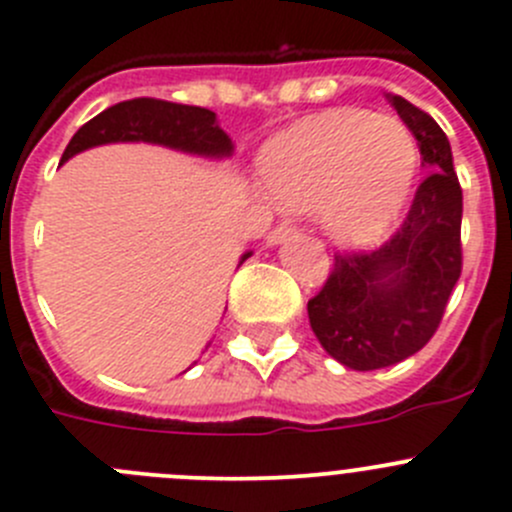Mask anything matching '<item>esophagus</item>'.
I'll list each match as a JSON object with an SVG mask.
<instances>
[{"label":"esophagus","mask_w":512,"mask_h":512,"mask_svg":"<svg viewBox=\"0 0 512 512\" xmlns=\"http://www.w3.org/2000/svg\"><path fill=\"white\" fill-rule=\"evenodd\" d=\"M293 234H295L293 224H278V227L267 234V245H283V242L290 240Z\"/></svg>","instance_id":"esophagus-1"}]
</instances>
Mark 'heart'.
<instances>
[{
    "label": "heart",
    "mask_w": 512,
    "mask_h": 512,
    "mask_svg": "<svg viewBox=\"0 0 512 512\" xmlns=\"http://www.w3.org/2000/svg\"><path fill=\"white\" fill-rule=\"evenodd\" d=\"M419 148L399 118L331 111L265 143L260 179L272 204L321 212L333 240L369 247L394 229L414 194Z\"/></svg>",
    "instance_id": "heart-1"
}]
</instances>
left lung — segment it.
<instances>
[{
    "instance_id": "obj_1",
    "label": "left lung",
    "mask_w": 512,
    "mask_h": 512,
    "mask_svg": "<svg viewBox=\"0 0 512 512\" xmlns=\"http://www.w3.org/2000/svg\"><path fill=\"white\" fill-rule=\"evenodd\" d=\"M386 98L429 174L394 237L374 252L336 255L323 290L308 300L315 338L353 371L386 369L427 346L462 272V189L450 141L417 105Z\"/></svg>"
}]
</instances>
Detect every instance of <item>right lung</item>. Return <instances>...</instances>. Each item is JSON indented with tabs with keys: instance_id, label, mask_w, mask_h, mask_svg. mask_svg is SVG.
Here are the masks:
<instances>
[{
	"instance_id": "1",
	"label": "right lung",
	"mask_w": 512,
	"mask_h": 512,
	"mask_svg": "<svg viewBox=\"0 0 512 512\" xmlns=\"http://www.w3.org/2000/svg\"><path fill=\"white\" fill-rule=\"evenodd\" d=\"M156 143L202 159H229L232 138L219 128L217 113L199 105L169 103L156 98H136L105 108L70 138L62 164L80 151L103 143ZM252 252L240 257V265Z\"/></svg>"
}]
</instances>
